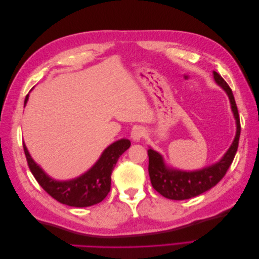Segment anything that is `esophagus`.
Instances as JSON below:
<instances>
[{
	"label": "esophagus",
	"mask_w": 259,
	"mask_h": 259,
	"mask_svg": "<svg viewBox=\"0 0 259 259\" xmlns=\"http://www.w3.org/2000/svg\"><path fill=\"white\" fill-rule=\"evenodd\" d=\"M146 135V131L144 127H135L132 132V138L134 142H140Z\"/></svg>",
	"instance_id": "esophagus-1"
}]
</instances>
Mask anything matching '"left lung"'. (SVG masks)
<instances>
[{
    "instance_id": "8db88e82",
    "label": "left lung",
    "mask_w": 259,
    "mask_h": 259,
    "mask_svg": "<svg viewBox=\"0 0 259 259\" xmlns=\"http://www.w3.org/2000/svg\"><path fill=\"white\" fill-rule=\"evenodd\" d=\"M213 73L216 83L219 86H222L223 90L229 97L234 119L237 121L236 137H234L232 145L221 161L213 164V165L194 171H184L175 168H169L165 165L160 153L152 150V149H149L148 170L151 185L156 191L167 199L187 200L197 197V195L209 190L210 188H213L221 182L223 177L226 175L227 170L230 167L234 159V155L237 153L241 133L238 107L229 85L217 72L214 71Z\"/></svg>"
}]
</instances>
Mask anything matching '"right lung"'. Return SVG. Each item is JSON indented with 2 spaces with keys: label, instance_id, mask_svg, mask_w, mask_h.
<instances>
[{
  "label": "right lung",
  "instance_id": "add662e5",
  "mask_svg": "<svg viewBox=\"0 0 259 259\" xmlns=\"http://www.w3.org/2000/svg\"><path fill=\"white\" fill-rule=\"evenodd\" d=\"M28 98L29 95L26 96L25 105ZM22 145L31 173L38 185L52 198L69 206L88 207L97 204L108 195L111 188L113 166H115L122 153L130 148L131 142L128 139H121L113 143L103 152L99 160L90 170L80 177L67 182H58L46 175L44 170L31 158L25 143Z\"/></svg>",
  "mask_w": 259,
  "mask_h": 259
}]
</instances>
